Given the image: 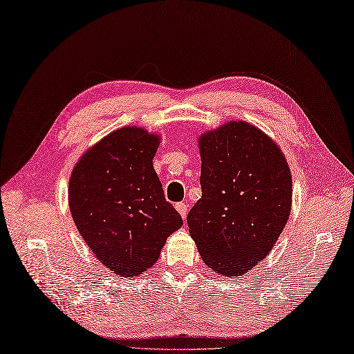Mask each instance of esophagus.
<instances>
[{
	"label": "esophagus",
	"mask_w": 354,
	"mask_h": 354,
	"mask_svg": "<svg viewBox=\"0 0 354 354\" xmlns=\"http://www.w3.org/2000/svg\"><path fill=\"white\" fill-rule=\"evenodd\" d=\"M176 209L180 212V216L183 217V218H186V216H187V205L185 202H178V203H176Z\"/></svg>",
	"instance_id": "esophagus-1"
}]
</instances>
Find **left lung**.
<instances>
[{"instance_id": "8db88e82", "label": "left lung", "mask_w": 354, "mask_h": 354, "mask_svg": "<svg viewBox=\"0 0 354 354\" xmlns=\"http://www.w3.org/2000/svg\"><path fill=\"white\" fill-rule=\"evenodd\" d=\"M202 198L187 214L203 263L241 276L266 259L291 212V171L281 149L259 128L232 121L203 134Z\"/></svg>"}]
</instances>
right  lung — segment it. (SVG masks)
I'll return each instance as SVG.
<instances>
[{"label":"right lung","mask_w":354,"mask_h":354,"mask_svg":"<svg viewBox=\"0 0 354 354\" xmlns=\"http://www.w3.org/2000/svg\"><path fill=\"white\" fill-rule=\"evenodd\" d=\"M159 137L125 127L93 146L69 180L75 226L97 259L130 277L152 267L183 218L165 201L152 159Z\"/></svg>","instance_id":"add662e5"}]
</instances>
